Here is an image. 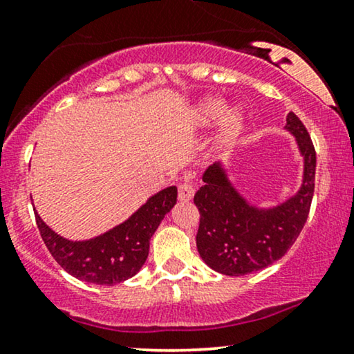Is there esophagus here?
I'll use <instances>...</instances> for the list:
<instances>
[{"instance_id": "esophagus-1", "label": "esophagus", "mask_w": 354, "mask_h": 354, "mask_svg": "<svg viewBox=\"0 0 354 354\" xmlns=\"http://www.w3.org/2000/svg\"><path fill=\"white\" fill-rule=\"evenodd\" d=\"M193 195H195V187L192 183L185 182L178 187V200L180 201H190Z\"/></svg>"}]
</instances>
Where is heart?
I'll return each instance as SVG.
<instances>
[{"mask_svg": "<svg viewBox=\"0 0 354 354\" xmlns=\"http://www.w3.org/2000/svg\"><path fill=\"white\" fill-rule=\"evenodd\" d=\"M219 122V129L216 133V143L219 147L234 143L240 137L245 127V114L241 109L234 108L227 111V104L219 98H203L193 108L192 124L196 129H205L209 125Z\"/></svg>", "mask_w": 354, "mask_h": 354, "instance_id": "1", "label": "heart"}]
</instances>
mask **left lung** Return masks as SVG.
Segmentation results:
<instances>
[{"label":"left lung","instance_id":"8db88e82","mask_svg":"<svg viewBox=\"0 0 354 354\" xmlns=\"http://www.w3.org/2000/svg\"><path fill=\"white\" fill-rule=\"evenodd\" d=\"M283 130L292 133L303 158L301 185L287 200L272 206L254 205L235 187L222 162L203 176L205 185L193 200L201 217L196 248L216 272L239 277L268 268L292 248L306 224L314 195L316 151L293 113H288Z\"/></svg>","mask_w":354,"mask_h":354}]
</instances>
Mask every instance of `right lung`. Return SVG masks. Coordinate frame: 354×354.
Instances as JSON below:
<instances>
[{
    "label": "right lung",
    "mask_w": 354,
    "mask_h": 354,
    "mask_svg": "<svg viewBox=\"0 0 354 354\" xmlns=\"http://www.w3.org/2000/svg\"><path fill=\"white\" fill-rule=\"evenodd\" d=\"M177 187L149 196L132 216L113 229L86 240H69L45 224L35 211L38 230L53 258L75 279L96 285L124 282L143 268L149 240L164 216L176 206Z\"/></svg>",
    "instance_id": "1"
}]
</instances>
